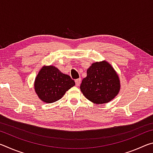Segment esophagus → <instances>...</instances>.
Here are the masks:
<instances>
[{
    "label": "esophagus",
    "instance_id": "obj_1",
    "mask_svg": "<svg viewBox=\"0 0 153 153\" xmlns=\"http://www.w3.org/2000/svg\"><path fill=\"white\" fill-rule=\"evenodd\" d=\"M75 82H76V86H79L80 84H81V79L79 78V79H76L75 80Z\"/></svg>",
    "mask_w": 153,
    "mask_h": 153
}]
</instances>
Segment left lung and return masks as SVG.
<instances>
[{
	"instance_id": "1",
	"label": "left lung",
	"mask_w": 153,
	"mask_h": 153,
	"mask_svg": "<svg viewBox=\"0 0 153 153\" xmlns=\"http://www.w3.org/2000/svg\"><path fill=\"white\" fill-rule=\"evenodd\" d=\"M120 89V79L109 63H94L87 70V76L80 85L83 94L96 104L111 101Z\"/></svg>"
}]
</instances>
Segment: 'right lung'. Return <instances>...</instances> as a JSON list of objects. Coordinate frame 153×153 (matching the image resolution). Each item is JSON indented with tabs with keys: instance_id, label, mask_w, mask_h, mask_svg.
I'll return each mask as SVG.
<instances>
[{
	"instance_id": "obj_1",
	"label": "right lung",
	"mask_w": 153,
	"mask_h": 153,
	"mask_svg": "<svg viewBox=\"0 0 153 153\" xmlns=\"http://www.w3.org/2000/svg\"><path fill=\"white\" fill-rule=\"evenodd\" d=\"M75 82L68 75L64 74L54 66L44 67L35 79L36 94L42 101L52 103L63 97Z\"/></svg>"
}]
</instances>
